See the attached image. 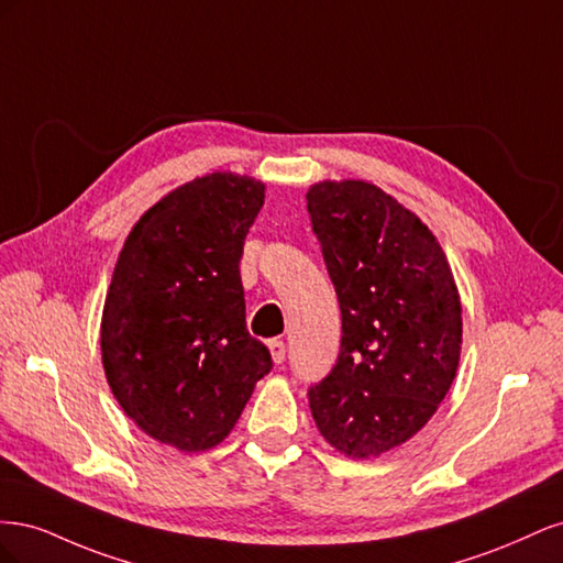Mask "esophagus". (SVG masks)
I'll use <instances>...</instances> for the list:
<instances>
[{
  "label": "esophagus",
  "instance_id": "34e87169",
  "mask_svg": "<svg viewBox=\"0 0 563 563\" xmlns=\"http://www.w3.org/2000/svg\"><path fill=\"white\" fill-rule=\"evenodd\" d=\"M267 347H269V354H272V360H275V364H282L284 360H286V345H284V340H269L267 343Z\"/></svg>",
  "mask_w": 563,
  "mask_h": 563
}]
</instances>
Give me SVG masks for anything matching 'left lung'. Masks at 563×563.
Returning <instances> with one entry per match:
<instances>
[{"instance_id": "1", "label": "left lung", "mask_w": 563, "mask_h": 563, "mask_svg": "<svg viewBox=\"0 0 563 563\" xmlns=\"http://www.w3.org/2000/svg\"><path fill=\"white\" fill-rule=\"evenodd\" d=\"M308 211L343 317L338 362L308 391L312 418L335 451L376 457L420 432L451 389L457 286L430 228L378 185L314 183Z\"/></svg>"}]
</instances>
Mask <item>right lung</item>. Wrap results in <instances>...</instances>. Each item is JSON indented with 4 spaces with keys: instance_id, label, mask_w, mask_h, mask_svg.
I'll list each match as a JSON object with an SVG mask.
<instances>
[{
    "instance_id": "right-lung-1",
    "label": "right lung",
    "mask_w": 563,
    "mask_h": 563,
    "mask_svg": "<svg viewBox=\"0 0 563 563\" xmlns=\"http://www.w3.org/2000/svg\"><path fill=\"white\" fill-rule=\"evenodd\" d=\"M265 185L209 174L147 209L119 253L100 321L110 389L139 428L183 453L218 446L272 368L246 329L240 261Z\"/></svg>"
}]
</instances>
